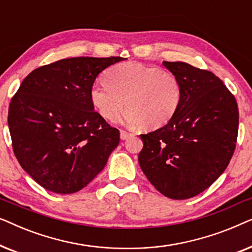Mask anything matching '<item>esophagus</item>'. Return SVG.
<instances>
[{
  "label": "esophagus",
  "mask_w": 252,
  "mask_h": 252,
  "mask_svg": "<svg viewBox=\"0 0 252 252\" xmlns=\"http://www.w3.org/2000/svg\"><path fill=\"white\" fill-rule=\"evenodd\" d=\"M130 136V134L126 130H120V139L122 140H127Z\"/></svg>",
  "instance_id": "esophagus-1"
}]
</instances>
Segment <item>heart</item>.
I'll return each instance as SVG.
<instances>
[{
  "instance_id": "1",
  "label": "heart",
  "mask_w": 252,
  "mask_h": 252,
  "mask_svg": "<svg viewBox=\"0 0 252 252\" xmlns=\"http://www.w3.org/2000/svg\"><path fill=\"white\" fill-rule=\"evenodd\" d=\"M105 80L93 86L91 102L109 122L118 119L126 104L128 125L159 128L170 122L180 105V81L174 73L160 67L119 64L106 72Z\"/></svg>"
}]
</instances>
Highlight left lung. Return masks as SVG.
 Here are the masks:
<instances>
[{
	"label": "left lung",
	"mask_w": 252,
	"mask_h": 252,
	"mask_svg": "<svg viewBox=\"0 0 252 252\" xmlns=\"http://www.w3.org/2000/svg\"><path fill=\"white\" fill-rule=\"evenodd\" d=\"M181 84L180 105L166 125L142 134L141 170L160 194L187 199L209 188L229 164L239 130L235 97L212 72L163 62Z\"/></svg>",
	"instance_id": "8db88e82"
}]
</instances>
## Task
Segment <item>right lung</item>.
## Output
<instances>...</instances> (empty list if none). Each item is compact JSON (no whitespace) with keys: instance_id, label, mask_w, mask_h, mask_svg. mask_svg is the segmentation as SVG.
Returning <instances> with one entry per match:
<instances>
[{"instance_id":"right-lung-1","label":"right lung","mask_w":252,"mask_h":252,"mask_svg":"<svg viewBox=\"0 0 252 252\" xmlns=\"http://www.w3.org/2000/svg\"><path fill=\"white\" fill-rule=\"evenodd\" d=\"M122 57H73L31 72L9 106L8 125L20 166L56 194L85 188L118 147L119 130L94 111L97 75Z\"/></svg>"}]
</instances>
